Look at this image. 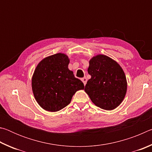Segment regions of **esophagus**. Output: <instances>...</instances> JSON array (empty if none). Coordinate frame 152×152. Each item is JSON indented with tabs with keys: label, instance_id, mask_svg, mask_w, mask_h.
<instances>
[{
	"label": "esophagus",
	"instance_id": "esophagus-1",
	"mask_svg": "<svg viewBox=\"0 0 152 152\" xmlns=\"http://www.w3.org/2000/svg\"><path fill=\"white\" fill-rule=\"evenodd\" d=\"M82 82H83V83H84V85H86V82H87V78H86L85 76H84V78H82Z\"/></svg>",
	"mask_w": 152,
	"mask_h": 152
}]
</instances>
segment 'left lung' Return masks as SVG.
Returning a JSON list of instances; mask_svg holds the SVG:
<instances>
[{"mask_svg":"<svg viewBox=\"0 0 152 152\" xmlns=\"http://www.w3.org/2000/svg\"><path fill=\"white\" fill-rule=\"evenodd\" d=\"M91 76L84 87L92 102L102 109H115L121 103L127 92V80L119 64L104 55H98L89 61Z\"/></svg>","mask_w":152,"mask_h":152,"instance_id":"left-lung-1","label":"left lung"}]
</instances>
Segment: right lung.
Returning a JSON list of instances; mask_svg holds the SVG:
<instances>
[{
  "label": "right lung",
  "instance_id": "add662e5",
  "mask_svg": "<svg viewBox=\"0 0 152 152\" xmlns=\"http://www.w3.org/2000/svg\"><path fill=\"white\" fill-rule=\"evenodd\" d=\"M68 57L64 53L48 56L36 67L32 78L35 99L43 109L56 112L70 104L77 91L84 89L83 82L68 69Z\"/></svg>",
  "mask_w": 152,
  "mask_h": 152
}]
</instances>
